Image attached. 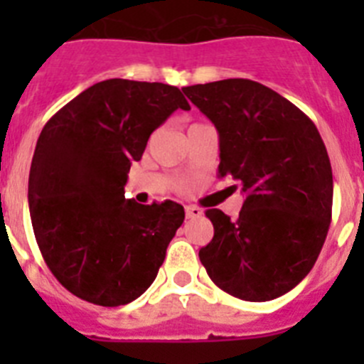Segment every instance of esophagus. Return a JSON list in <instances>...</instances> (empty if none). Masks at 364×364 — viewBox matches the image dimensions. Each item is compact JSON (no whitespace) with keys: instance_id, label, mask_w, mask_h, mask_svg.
Listing matches in <instances>:
<instances>
[{"instance_id":"esophagus-1","label":"esophagus","mask_w":364,"mask_h":364,"mask_svg":"<svg viewBox=\"0 0 364 364\" xmlns=\"http://www.w3.org/2000/svg\"><path fill=\"white\" fill-rule=\"evenodd\" d=\"M186 215H188V218H198L202 217V210L195 208V205H186Z\"/></svg>"}]
</instances>
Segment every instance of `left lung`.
<instances>
[{"mask_svg":"<svg viewBox=\"0 0 364 364\" xmlns=\"http://www.w3.org/2000/svg\"><path fill=\"white\" fill-rule=\"evenodd\" d=\"M182 91L217 127L218 175L233 176L246 193L237 220L205 211L215 235L200 247V262L233 297H281L314 268L332 220V166L323 138L301 109L253 80Z\"/></svg>","mask_w":364,"mask_h":364,"instance_id":"left-lung-1","label":"left lung"}]
</instances>
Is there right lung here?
I'll return each mask as SVG.
<instances>
[{"instance_id":"add662e5","label":"right lung","mask_w":364,"mask_h":364,"mask_svg":"<svg viewBox=\"0 0 364 364\" xmlns=\"http://www.w3.org/2000/svg\"><path fill=\"white\" fill-rule=\"evenodd\" d=\"M176 109H191L178 87L112 78L80 92L41 129L28 175L32 230L53 275L76 297L120 306L153 284L184 208L138 204L124 186Z\"/></svg>"}]
</instances>
